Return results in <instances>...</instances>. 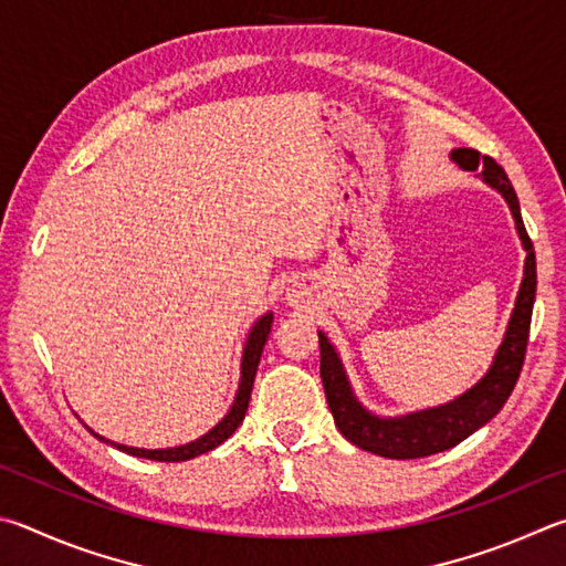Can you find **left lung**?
<instances>
[{
	"mask_svg": "<svg viewBox=\"0 0 566 566\" xmlns=\"http://www.w3.org/2000/svg\"><path fill=\"white\" fill-rule=\"evenodd\" d=\"M450 158L460 168H464V171H478V168H482V181L497 188L504 196V201H507L512 211L514 226H517V233L522 238L524 251H527V258H524V277L507 333H504V340L497 355H494L488 375L474 388L448 405H440V408L410 412L402 415V418H378V415L365 410L358 398H355L338 353H335L331 340L325 338V333H318L321 378L335 424H338L343 438L358 444L360 450L390 460H415L428 458V454L434 452H444L464 438H470L484 422H490L502 410V405L507 402L514 385H517L524 365V353H527L534 293H537V258H534L527 228L522 223L517 193H514L504 168L494 158L480 156V151H474V148H454Z\"/></svg>",
	"mask_w": 566,
	"mask_h": 566,
	"instance_id": "8db88e82",
	"label": "left lung"
}]
</instances>
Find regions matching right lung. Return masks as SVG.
<instances>
[{
	"mask_svg": "<svg viewBox=\"0 0 566 566\" xmlns=\"http://www.w3.org/2000/svg\"><path fill=\"white\" fill-rule=\"evenodd\" d=\"M271 325H273V313H265L261 321H258L251 333H248V340H245V348H243V360H241V382H238V392H235V400L231 405V410H228L226 418L216 424L213 430H208L203 438H198L188 444H181V448H166V450H144V448H126V444H116V442H108L102 434H96L92 428H86L88 432L94 434L106 444H114L116 450H122L126 454H134V458H144V460H156V462H184V460H191L198 458V454H203L208 450H213L221 444L223 440L231 438L235 432L238 424L243 422L245 418V410H248V402H251V390H253V380H255V370H258V363H261V353H263V345L268 340V333H271Z\"/></svg>",
	"mask_w": 566,
	"mask_h": 566,
	"instance_id": "right-lung-1",
	"label": "right lung"
}]
</instances>
